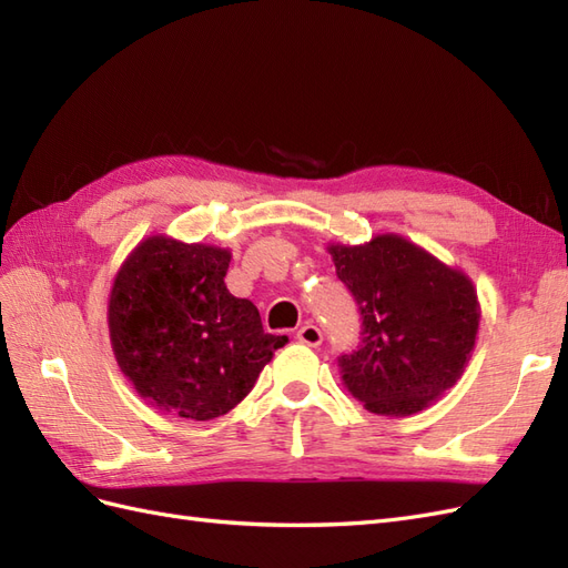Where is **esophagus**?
Segmentation results:
<instances>
[{
  "instance_id": "esophagus-1",
  "label": "esophagus",
  "mask_w": 568,
  "mask_h": 568,
  "mask_svg": "<svg viewBox=\"0 0 568 568\" xmlns=\"http://www.w3.org/2000/svg\"><path fill=\"white\" fill-rule=\"evenodd\" d=\"M296 336H298L301 343H305V346H313V348H317L320 343H322V338H324L322 329H320L317 324H313V322H305Z\"/></svg>"
}]
</instances>
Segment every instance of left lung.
Segmentation results:
<instances>
[{
  "mask_svg": "<svg viewBox=\"0 0 568 568\" xmlns=\"http://www.w3.org/2000/svg\"><path fill=\"white\" fill-rule=\"evenodd\" d=\"M326 251L363 315V343L338 359L343 382L374 415H417L471 359L480 322L471 277L393 232Z\"/></svg>",
  "mask_w": 568,
  "mask_h": 568,
  "instance_id": "1",
  "label": "left lung"
}]
</instances>
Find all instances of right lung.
Instances as JSON below:
<instances>
[{
  "mask_svg": "<svg viewBox=\"0 0 568 568\" xmlns=\"http://www.w3.org/2000/svg\"><path fill=\"white\" fill-rule=\"evenodd\" d=\"M232 251L151 234L118 267L109 336L130 386L165 415L209 422L251 393L286 336L265 334L248 298L230 294Z\"/></svg>",
  "mask_w": 568,
  "mask_h": 568,
  "instance_id": "obj_1",
  "label": "right lung"
}]
</instances>
